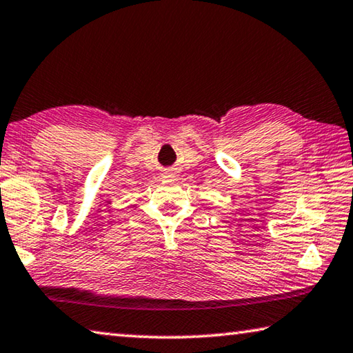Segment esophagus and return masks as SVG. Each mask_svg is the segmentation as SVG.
I'll return each mask as SVG.
<instances>
[{
    "label": "esophagus",
    "instance_id": "obj_1",
    "mask_svg": "<svg viewBox=\"0 0 353 353\" xmlns=\"http://www.w3.org/2000/svg\"><path fill=\"white\" fill-rule=\"evenodd\" d=\"M163 174L166 176V177H176V171L174 170H166Z\"/></svg>",
    "mask_w": 353,
    "mask_h": 353
}]
</instances>
